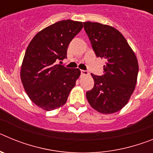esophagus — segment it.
I'll return each instance as SVG.
<instances>
[{
	"instance_id": "esophagus-1",
	"label": "esophagus",
	"mask_w": 153,
	"mask_h": 153,
	"mask_svg": "<svg viewBox=\"0 0 153 153\" xmlns=\"http://www.w3.org/2000/svg\"><path fill=\"white\" fill-rule=\"evenodd\" d=\"M80 74H82V75H88L89 72L88 71H86V70H80Z\"/></svg>"
}]
</instances>
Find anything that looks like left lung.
I'll return each instance as SVG.
<instances>
[{
    "mask_svg": "<svg viewBox=\"0 0 153 153\" xmlns=\"http://www.w3.org/2000/svg\"><path fill=\"white\" fill-rule=\"evenodd\" d=\"M83 27L97 57L106 60L101 76L91 74L94 86L86 92L90 106L103 114L116 113L126 105L134 91L139 65L122 33L100 23L83 22Z\"/></svg>",
    "mask_w": 153,
    "mask_h": 153,
    "instance_id": "1",
    "label": "left lung"
}]
</instances>
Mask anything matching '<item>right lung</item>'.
Listing matches in <instances>:
<instances>
[{"mask_svg":"<svg viewBox=\"0 0 153 153\" xmlns=\"http://www.w3.org/2000/svg\"><path fill=\"white\" fill-rule=\"evenodd\" d=\"M82 27L79 21H58L40 31L28 45L21 78L27 94L39 107L51 111L67 102L80 70L57 63L67 58L68 45Z\"/></svg>","mask_w":153,"mask_h":153,"instance_id":"1","label":"right lung"}]
</instances>
